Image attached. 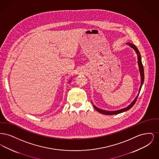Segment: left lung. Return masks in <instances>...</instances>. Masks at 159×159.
Here are the masks:
<instances>
[{"label":"left lung","mask_w":159,"mask_h":159,"mask_svg":"<svg viewBox=\"0 0 159 159\" xmlns=\"http://www.w3.org/2000/svg\"><path fill=\"white\" fill-rule=\"evenodd\" d=\"M129 45L132 48H133L135 52H136L137 55H138V66H139V71H140V74H141V86L139 88V92L141 91V89L142 88V86H143V84L144 83V67H143V65L142 64V61H141V55H140V53L138 51V49H137L135 46L132 43H128ZM139 93L138 95H137L135 99L134 100V101L127 107L125 108H123L121 110H117V111H106V110H101V109H99L98 108H97V107H95V106H93L94 108L97 110L98 112H99L100 113L103 114H106V115H114V114H117L121 113H123L124 111H128L129 109H130L133 106H134V104H135L136 102V100L137 98L138 97V95H139Z\"/></svg>","instance_id":"obj_1"}]
</instances>
